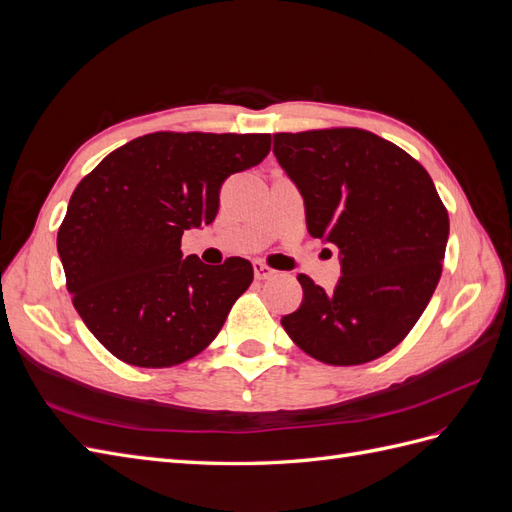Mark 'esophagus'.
Wrapping results in <instances>:
<instances>
[{
    "mask_svg": "<svg viewBox=\"0 0 512 512\" xmlns=\"http://www.w3.org/2000/svg\"><path fill=\"white\" fill-rule=\"evenodd\" d=\"M254 275H256V280L265 282V280H271V277H275L277 271L271 269L269 265H265V262H254Z\"/></svg>",
    "mask_w": 512,
    "mask_h": 512,
    "instance_id": "obj_1",
    "label": "esophagus"
}]
</instances>
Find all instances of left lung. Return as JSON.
<instances>
[{"label": "left lung", "mask_w": 512, "mask_h": 512, "mask_svg": "<svg viewBox=\"0 0 512 512\" xmlns=\"http://www.w3.org/2000/svg\"><path fill=\"white\" fill-rule=\"evenodd\" d=\"M273 153L303 194L309 235L342 254L333 292L297 277L303 303L282 327L327 365L380 359L440 282L448 211L436 185L410 153L361 128L277 132Z\"/></svg>", "instance_id": "8db88e82"}]
</instances>
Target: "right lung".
I'll use <instances>...</instances> for the list:
<instances>
[{
    "label": "right lung",
    "mask_w": 512,
    "mask_h": 512,
    "mask_svg": "<svg viewBox=\"0 0 512 512\" xmlns=\"http://www.w3.org/2000/svg\"><path fill=\"white\" fill-rule=\"evenodd\" d=\"M271 134L153 132L81 179L57 232L76 312L98 342L136 367L203 352L254 280L252 262L183 258L185 230L209 226L226 177L267 158Z\"/></svg>",
    "instance_id": "right-lung-1"
}]
</instances>
